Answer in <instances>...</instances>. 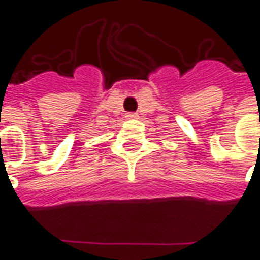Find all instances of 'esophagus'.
I'll list each match as a JSON object with an SVG mask.
<instances>
[{
	"instance_id": "esophagus-1",
	"label": "esophagus",
	"mask_w": 260,
	"mask_h": 260,
	"mask_svg": "<svg viewBox=\"0 0 260 260\" xmlns=\"http://www.w3.org/2000/svg\"><path fill=\"white\" fill-rule=\"evenodd\" d=\"M137 117H139L137 113H127L126 115V119H128V120H134V119H137Z\"/></svg>"
}]
</instances>
